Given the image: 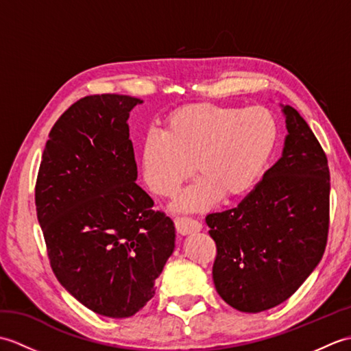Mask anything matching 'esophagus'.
<instances>
[{"label":"esophagus","mask_w":351,"mask_h":351,"mask_svg":"<svg viewBox=\"0 0 351 351\" xmlns=\"http://www.w3.org/2000/svg\"><path fill=\"white\" fill-rule=\"evenodd\" d=\"M175 226L176 230L180 232L181 235H189L193 232H199L200 229H202V223L197 221L196 219H191V217H178L175 219Z\"/></svg>","instance_id":"esophagus-1"}]
</instances>
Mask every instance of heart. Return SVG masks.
<instances>
[{
	"mask_svg": "<svg viewBox=\"0 0 351 351\" xmlns=\"http://www.w3.org/2000/svg\"><path fill=\"white\" fill-rule=\"evenodd\" d=\"M278 138V125L264 107L191 104L166 117L164 131L141 143L145 184L162 197L175 196L193 173L195 184L176 200L180 211H204L255 189Z\"/></svg>",
	"mask_w": 351,
	"mask_h": 351,
	"instance_id": "1",
	"label": "heart"
}]
</instances>
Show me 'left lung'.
Returning a JSON list of instances; mask_svg holds the SVG:
<instances>
[{"label":"left lung","mask_w":351,"mask_h":351,"mask_svg":"<svg viewBox=\"0 0 351 351\" xmlns=\"http://www.w3.org/2000/svg\"><path fill=\"white\" fill-rule=\"evenodd\" d=\"M282 156L230 210L206 215L217 255L219 295L241 312L288 300L323 258L329 234L330 173L322 145L299 111L282 106Z\"/></svg>","instance_id":"1"}]
</instances>
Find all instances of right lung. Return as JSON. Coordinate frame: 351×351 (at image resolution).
<instances>
[{
	"label": "right lung",
	"instance_id": "1",
	"mask_svg": "<svg viewBox=\"0 0 351 351\" xmlns=\"http://www.w3.org/2000/svg\"><path fill=\"white\" fill-rule=\"evenodd\" d=\"M128 95H90L58 117L36 181V211L58 282L96 314L128 318L155 294L173 221L136 184Z\"/></svg>",
	"mask_w": 351,
	"mask_h": 351
}]
</instances>
